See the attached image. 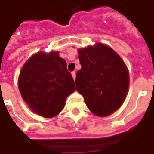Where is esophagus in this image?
Here are the masks:
<instances>
[{
    "mask_svg": "<svg viewBox=\"0 0 154 154\" xmlns=\"http://www.w3.org/2000/svg\"><path fill=\"white\" fill-rule=\"evenodd\" d=\"M72 76L73 77L74 81L76 80V72H72Z\"/></svg>",
    "mask_w": 154,
    "mask_h": 154,
    "instance_id": "obj_1",
    "label": "esophagus"
}]
</instances>
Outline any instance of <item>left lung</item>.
<instances>
[{
  "label": "left lung",
  "mask_w": 154,
  "mask_h": 154,
  "mask_svg": "<svg viewBox=\"0 0 154 154\" xmlns=\"http://www.w3.org/2000/svg\"><path fill=\"white\" fill-rule=\"evenodd\" d=\"M82 68L76 76L77 92L88 109L105 117L118 110L125 100L129 85L127 66L112 48L98 43L78 50Z\"/></svg>",
  "instance_id": "obj_1"
}]
</instances>
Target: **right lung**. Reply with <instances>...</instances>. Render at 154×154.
Listing matches in <instances>:
<instances>
[{"label": "right lung", "mask_w": 154, "mask_h": 154, "mask_svg": "<svg viewBox=\"0 0 154 154\" xmlns=\"http://www.w3.org/2000/svg\"><path fill=\"white\" fill-rule=\"evenodd\" d=\"M21 97L29 107L44 118H53L76 90L66 62L57 51L33 55L22 67L18 79Z\"/></svg>", "instance_id": "obj_1"}]
</instances>
